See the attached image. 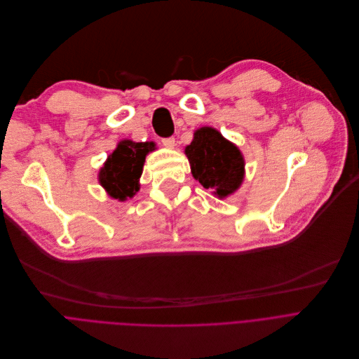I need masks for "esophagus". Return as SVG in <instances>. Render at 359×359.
<instances>
[{"label":"esophagus","instance_id":"34e87169","mask_svg":"<svg viewBox=\"0 0 359 359\" xmlns=\"http://www.w3.org/2000/svg\"><path fill=\"white\" fill-rule=\"evenodd\" d=\"M163 146L167 147V149H174L175 147V138L174 137H167V138H163Z\"/></svg>","mask_w":359,"mask_h":359}]
</instances>
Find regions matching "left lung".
I'll use <instances>...</instances> for the list:
<instances>
[{"mask_svg": "<svg viewBox=\"0 0 359 359\" xmlns=\"http://www.w3.org/2000/svg\"><path fill=\"white\" fill-rule=\"evenodd\" d=\"M192 177L218 198L232 195L243 182L245 160L241 150L218 130L201 127L185 147Z\"/></svg>", "mask_w": 359, "mask_h": 359, "instance_id": "8db88e82", "label": "left lung"}]
</instances>
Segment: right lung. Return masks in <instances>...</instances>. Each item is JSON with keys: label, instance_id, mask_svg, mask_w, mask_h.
<instances>
[{"label": "right lung", "instance_id": "1", "mask_svg": "<svg viewBox=\"0 0 359 359\" xmlns=\"http://www.w3.org/2000/svg\"><path fill=\"white\" fill-rule=\"evenodd\" d=\"M156 150V142L121 140L99 171V182L114 199L133 198L138 189L146 156Z\"/></svg>", "mask_w": 359, "mask_h": 359}]
</instances>
